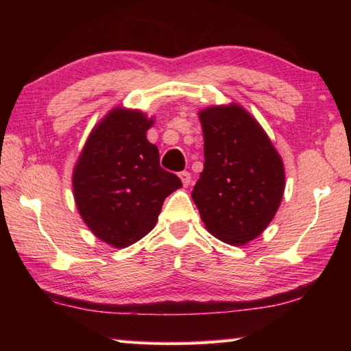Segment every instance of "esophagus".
I'll use <instances>...</instances> for the list:
<instances>
[{
	"label": "esophagus",
	"instance_id": "obj_1",
	"mask_svg": "<svg viewBox=\"0 0 351 351\" xmlns=\"http://www.w3.org/2000/svg\"><path fill=\"white\" fill-rule=\"evenodd\" d=\"M180 178H181V181H182V186H186V187L189 186L190 181H192V175H190L189 171H181Z\"/></svg>",
	"mask_w": 351,
	"mask_h": 351
}]
</instances>
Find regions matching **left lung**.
Returning a JSON list of instances; mask_svg holds the SVG:
<instances>
[{
    "label": "left lung",
    "mask_w": 351,
    "mask_h": 351,
    "mask_svg": "<svg viewBox=\"0 0 351 351\" xmlns=\"http://www.w3.org/2000/svg\"><path fill=\"white\" fill-rule=\"evenodd\" d=\"M204 169L192 192L209 232L245 245L274 218L285 190L283 162L257 121L239 105L199 112Z\"/></svg>",
    "instance_id": "left-lung-1"
}]
</instances>
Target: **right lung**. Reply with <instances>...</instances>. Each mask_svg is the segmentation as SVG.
Segmentation results:
<instances>
[{
    "mask_svg": "<svg viewBox=\"0 0 351 351\" xmlns=\"http://www.w3.org/2000/svg\"><path fill=\"white\" fill-rule=\"evenodd\" d=\"M152 121L141 111L112 110L93 130L73 175L77 209L91 232L127 247L154 228L164 199L182 186L159 165L147 141Z\"/></svg>",
    "mask_w": 351,
    "mask_h": 351,
    "instance_id": "obj_1",
    "label": "right lung"
}]
</instances>
